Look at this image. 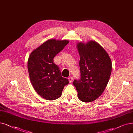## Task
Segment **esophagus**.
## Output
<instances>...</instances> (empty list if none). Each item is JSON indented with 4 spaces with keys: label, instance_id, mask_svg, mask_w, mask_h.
Instances as JSON below:
<instances>
[{
    "label": "esophagus",
    "instance_id": "esophagus-1",
    "mask_svg": "<svg viewBox=\"0 0 133 133\" xmlns=\"http://www.w3.org/2000/svg\"><path fill=\"white\" fill-rule=\"evenodd\" d=\"M69 79V82H72L73 81V77L72 76H70L68 78Z\"/></svg>",
    "mask_w": 133,
    "mask_h": 133
}]
</instances>
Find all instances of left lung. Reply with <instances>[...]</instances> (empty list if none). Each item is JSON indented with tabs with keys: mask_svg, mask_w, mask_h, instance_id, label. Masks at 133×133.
<instances>
[{
	"mask_svg": "<svg viewBox=\"0 0 133 133\" xmlns=\"http://www.w3.org/2000/svg\"><path fill=\"white\" fill-rule=\"evenodd\" d=\"M80 60V78L73 84L77 96L83 102H91L102 94L112 70V63L108 53L94 41L77 45Z\"/></svg>",
	"mask_w": 133,
	"mask_h": 133,
	"instance_id": "obj_1",
	"label": "left lung"
}]
</instances>
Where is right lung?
I'll list each match as a JSON object with an SVG mask.
<instances>
[{
	"mask_svg": "<svg viewBox=\"0 0 133 133\" xmlns=\"http://www.w3.org/2000/svg\"><path fill=\"white\" fill-rule=\"evenodd\" d=\"M69 41L50 39L34 50L28 61L30 81L35 91L43 98L54 100L62 95L69 80L62 76L54 58L64 48Z\"/></svg>",
	"mask_w": 133,
	"mask_h": 133,
	"instance_id": "obj_1",
	"label": "right lung"
}]
</instances>
